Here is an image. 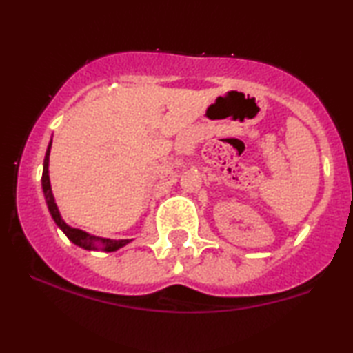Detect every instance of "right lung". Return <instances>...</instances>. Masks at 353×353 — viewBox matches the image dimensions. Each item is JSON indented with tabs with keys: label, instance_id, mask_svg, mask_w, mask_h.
<instances>
[{
	"label": "right lung",
	"instance_id": "add662e5",
	"mask_svg": "<svg viewBox=\"0 0 353 353\" xmlns=\"http://www.w3.org/2000/svg\"><path fill=\"white\" fill-rule=\"evenodd\" d=\"M50 151H51V141H50V146L46 149V155H45V160H43V174H41V187H43V193H45V199H46V204L48 208H50V213L52 219H54V223L61 227L62 232L65 235L68 236L70 241H73L76 246H79L82 249H88V250H97L98 249V244L103 250H107V252H113V250H117L119 248L126 246V244L130 240H109V238H99V236H93L90 234H87V232L79 230V229H73V227H70L65 221L62 219L61 213H59V208L54 202V196H52V191H51V183H50V174H48V163H50Z\"/></svg>",
	"mask_w": 353,
	"mask_h": 353
}]
</instances>
